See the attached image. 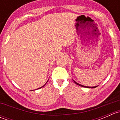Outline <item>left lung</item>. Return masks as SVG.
I'll return each mask as SVG.
<instances>
[{
	"mask_svg": "<svg viewBox=\"0 0 120 120\" xmlns=\"http://www.w3.org/2000/svg\"><path fill=\"white\" fill-rule=\"evenodd\" d=\"M73 81H74V80H73ZM74 82L76 84H77V85H79V86H82V87H85V88H96V87H97V86H93V87H91V86H83V85H82L79 84V83H78L76 82L75 81H74Z\"/></svg>",
	"mask_w": 120,
	"mask_h": 120,
	"instance_id": "left-lung-1",
	"label": "left lung"
}]
</instances>
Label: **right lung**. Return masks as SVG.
Here are the masks:
<instances>
[{"label": "right lung", "mask_w": 120, "mask_h": 120, "mask_svg": "<svg viewBox=\"0 0 120 120\" xmlns=\"http://www.w3.org/2000/svg\"><path fill=\"white\" fill-rule=\"evenodd\" d=\"M48 82V81H47V82H46V83H47V82ZM46 83H45V85H43V86H42V87H41V88H38V89H40V88H42V87H43V86H45V85H46Z\"/></svg>", "instance_id": "obj_1"}]
</instances>
